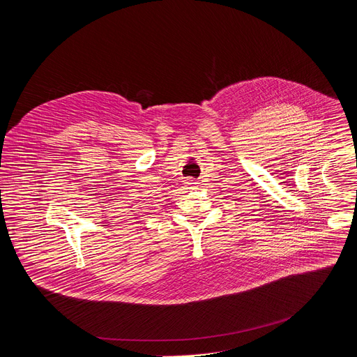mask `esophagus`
<instances>
[{
	"instance_id": "1",
	"label": "esophagus",
	"mask_w": 357,
	"mask_h": 357,
	"mask_svg": "<svg viewBox=\"0 0 357 357\" xmlns=\"http://www.w3.org/2000/svg\"><path fill=\"white\" fill-rule=\"evenodd\" d=\"M188 186H190V188H196V186H197V182H195V181L189 179V181H188Z\"/></svg>"
}]
</instances>
